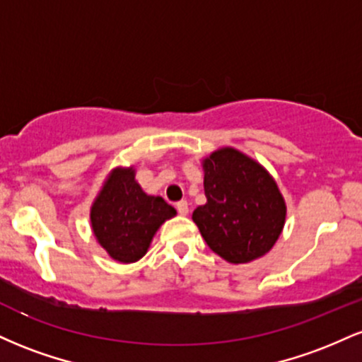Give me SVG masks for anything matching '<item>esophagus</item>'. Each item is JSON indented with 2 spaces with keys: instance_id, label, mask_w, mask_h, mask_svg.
<instances>
[{
  "instance_id": "esophagus-1",
  "label": "esophagus",
  "mask_w": 362,
  "mask_h": 362,
  "mask_svg": "<svg viewBox=\"0 0 362 362\" xmlns=\"http://www.w3.org/2000/svg\"><path fill=\"white\" fill-rule=\"evenodd\" d=\"M177 211H178V214H182V216H187L189 214V204H187V201H180V202H177Z\"/></svg>"
}]
</instances>
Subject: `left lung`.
Here are the masks:
<instances>
[{"label": "left lung", "instance_id": "8db88e82", "mask_svg": "<svg viewBox=\"0 0 362 362\" xmlns=\"http://www.w3.org/2000/svg\"><path fill=\"white\" fill-rule=\"evenodd\" d=\"M207 202L192 213L202 238L230 264L265 255L279 238L286 202L276 180L255 160L221 148L202 160Z\"/></svg>", "mask_w": 362, "mask_h": 362}]
</instances>
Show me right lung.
<instances>
[{
	"label": "right lung",
	"instance_id": "right-lung-1",
	"mask_svg": "<svg viewBox=\"0 0 362 362\" xmlns=\"http://www.w3.org/2000/svg\"><path fill=\"white\" fill-rule=\"evenodd\" d=\"M134 168H114L90 211L93 235L114 260L138 262L153 236L177 211L136 182Z\"/></svg>",
	"mask_w": 362,
	"mask_h": 362
}]
</instances>
